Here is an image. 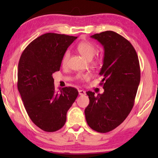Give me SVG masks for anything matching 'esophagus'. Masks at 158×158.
<instances>
[{
  "instance_id": "esophagus-1",
  "label": "esophagus",
  "mask_w": 158,
  "mask_h": 158,
  "mask_svg": "<svg viewBox=\"0 0 158 158\" xmlns=\"http://www.w3.org/2000/svg\"><path fill=\"white\" fill-rule=\"evenodd\" d=\"M79 94L80 95H85V91H84V90H79Z\"/></svg>"
}]
</instances>
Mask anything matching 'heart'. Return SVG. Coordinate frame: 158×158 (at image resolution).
<instances>
[{"instance_id":"heart-1","label":"heart","mask_w":158,"mask_h":158,"mask_svg":"<svg viewBox=\"0 0 158 158\" xmlns=\"http://www.w3.org/2000/svg\"><path fill=\"white\" fill-rule=\"evenodd\" d=\"M77 49L80 54L82 55L83 56L88 60H91L96 53L95 45L92 43L91 42L87 40L79 42L78 45H77ZM69 55H70V53H69V51H66V52L64 53L62 58V60H61V63H62L63 65H65V64L68 63V60L69 58ZM102 56H98L95 58V59L93 61V63H99L102 62ZM89 76L88 75V74H79V75L77 76V79L83 80L89 78Z\"/></svg>"}]
</instances>
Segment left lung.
Returning a JSON list of instances; mask_svg holds the SVG:
<instances>
[{
  "label": "left lung",
  "mask_w": 158,
  "mask_h": 158,
  "mask_svg": "<svg viewBox=\"0 0 158 158\" xmlns=\"http://www.w3.org/2000/svg\"><path fill=\"white\" fill-rule=\"evenodd\" d=\"M90 37L105 49L100 73L105 91L98 95L86 92L90 102L85 116L91 129L105 133L121 125L132 110L140 82L139 61L132 44L116 32L107 31Z\"/></svg>",
  "instance_id": "8db88e82"
}]
</instances>
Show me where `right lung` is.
Instances as JSON below:
<instances>
[{
  "label": "right lung",
  "instance_id": "add662e5",
  "mask_svg": "<svg viewBox=\"0 0 158 158\" xmlns=\"http://www.w3.org/2000/svg\"><path fill=\"white\" fill-rule=\"evenodd\" d=\"M77 37L48 33L29 44L18 65L17 87L33 123L45 132H56L66 122V115L78 96L75 88L56 91L52 74L59 71L63 56Z\"/></svg>",
  "mask_w": 158,
  "mask_h": 158
}]
</instances>
